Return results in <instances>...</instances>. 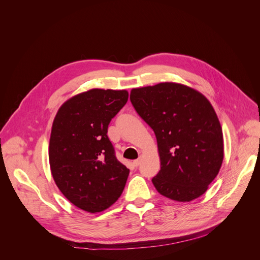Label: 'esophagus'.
Instances as JSON below:
<instances>
[{"label":"esophagus","mask_w":260,"mask_h":260,"mask_svg":"<svg viewBox=\"0 0 260 260\" xmlns=\"http://www.w3.org/2000/svg\"><path fill=\"white\" fill-rule=\"evenodd\" d=\"M140 161H141V158H138V159L134 160V162H133V164H134V166H135V167H138V166L140 165Z\"/></svg>","instance_id":"34e87169"}]
</instances>
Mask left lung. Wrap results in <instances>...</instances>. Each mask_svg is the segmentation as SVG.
<instances>
[{
  "mask_svg": "<svg viewBox=\"0 0 260 260\" xmlns=\"http://www.w3.org/2000/svg\"><path fill=\"white\" fill-rule=\"evenodd\" d=\"M131 102L156 137L160 171L156 190L177 202L204 194L223 160V135L210 102L178 83L134 88Z\"/></svg>",
  "mask_w": 260,
  "mask_h": 260,
  "instance_id": "obj_1",
  "label": "left lung"
}]
</instances>
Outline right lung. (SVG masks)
Here are the masks:
<instances>
[{
    "label": "right lung",
    "mask_w": 260,
    "mask_h": 260,
    "mask_svg": "<svg viewBox=\"0 0 260 260\" xmlns=\"http://www.w3.org/2000/svg\"><path fill=\"white\" fill-rule=\"evenodd\" d=\"M128 99L126 90L90 89L68 100L54 118L49 162L61 193L89 213L121 196L129 174L115 155L108 125Z\"/></svg>",
    "instance_id": "1"
}]
</instances>
